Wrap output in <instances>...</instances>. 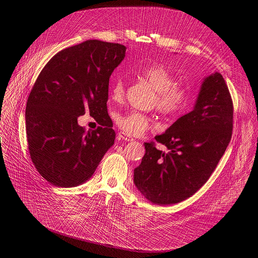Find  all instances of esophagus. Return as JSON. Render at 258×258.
I'll list each match as a JSON object with an SVG mask.
<instances>
[{"mask_svg": "<svg viewBox=\"0 0 258 258\" xmlns=\"http://www.w3.org/2000/svg\"><path fill=\"white\" fill-rule=\"evenodd\" d=\"M118 138L122 141H125V142H132L133 141V138L128 136V134L125 133V132H118Z\"/></svg>", "mask_w": 258, "mask_h": 258, "instance_id": "34e87169", "label": "esophagus"}]
</instances>
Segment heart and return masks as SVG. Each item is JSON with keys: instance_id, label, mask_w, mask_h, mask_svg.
<instances>
[{"instance_id": "heart-1", "label": "heart", "mask_w": 258, "mask_h": 258, "mask_svg": "<svg viewBox=\"0 0 258 258\" xmlns=\"http://www.w3.org/2000/svg\"><path fill=\"white\" fill-rule=\"evenodd\" d=\"M134 75L148 82L156 91L154 104L159 112L166 116H178L185 113L193 101V92L189 86L176 83L172 72L163 65L134 66ZM125 82L121 78L115 79L110 86V97L114 102H120L125 96ZM117 126L129 136H142L149 130L152 119L144 113L131 111L116 117Z\"/></svg>"}]
</instances>
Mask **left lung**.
<instances>
[{"instance_id":"left-lung-1","label":"left lung","mask_w":258,"mask_h":258,"mask_svg":"<svg viewBox=\"0 0 258 258\" xmlns=\"http://www.w3.org/2000/svg\"><path fill=\"white\" fill-rule=\"evenodd\" d=\"M233 103L218 72L207 77L191 112L156 136L167 150L145 143L146 153L134 169V183L156 205L187 200L209 179L231 141Z\"/></svg>"}]
</instances>
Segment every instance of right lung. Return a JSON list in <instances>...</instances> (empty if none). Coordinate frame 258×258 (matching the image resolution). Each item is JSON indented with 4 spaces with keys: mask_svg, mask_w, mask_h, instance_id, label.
I'll return each mask as SVG.
<instances>
[{
    "mask_svg": "<svg viewBox=\"0 0 258 258\" xmlns=\"http://www.w3.org/2000/svg\"><path fill=\"white\" fill-rule=\"evenodd\" d=\"M126 47L88 40L57 52L36 79L26 105L31 161L53 186L82 185L94 173L115 132L107 112L109 79ZM86 112L100 126L86 132L77 117Z\"/></svg>",
    "mask_w": 258,
    "mask_h": 258,
    "instance_id": "obj_1",
    "label": "right lung"
}]
</instances>
